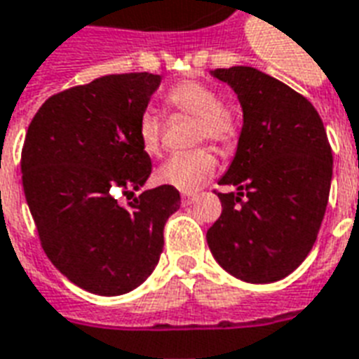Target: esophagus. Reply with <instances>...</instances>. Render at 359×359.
I'll list each match as a JSON object with an SVG mask.
<instances>
[{
    "instance_id": "1",
    "label": "esophagus",
    "mask_w": 359,
    "mask_h": 359,
    "mask_svg": "<svg viewBox=\"0 0 359 359\" xmlns=\"http://www.w3.org/2000/svg\"><path fill=\"white\" fill-rule=\"evenodd\" d=\"M194 200H196V196H194V194H190V192L182 194V203H184V205H190Z\"/></svg>"
}]
</instances>
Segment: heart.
<instances>
[{
    "mask_svg": "<svg viewBox=\"0 0 359 359\" xmlns=\"http://www.w3.org/2000/svg\"><path fill=\"white\" fill-rule=\"evenodd\" d=\"M167 104L196 118V137L217 144H228L236 137V119L222 106L219 93L200 81H182L167 93ZM140 148L148 156H156L161 146V127L156 114L144 112L137 126ZM217 158L211 150L198 148L192 152L175 154L156 172L159 184L177 188L180 192H196L215 172Z\"/></svg>",
    "mask_w": 359,
    "mask_h": 359,
    "instance_id": "1",
    "label": "heart"
}]
</instances>
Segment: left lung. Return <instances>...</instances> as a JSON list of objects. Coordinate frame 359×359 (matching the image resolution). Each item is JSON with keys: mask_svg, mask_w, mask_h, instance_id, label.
I'll use <instances>...</instances> for the list:
<instances>
[{"mask_svg": "<svg viewBox=\"0 0 359 359\" xmlns=\"http://www.w3.org/2000/svg\"><path fill=\"white\" fill-rule=\"evenodd\" d=\"M211 76L238 95L243 126L219 184L222 213L207 230L215 261L238 280L272 283L299 268L314 245L333 179L320 114L280 79L251 66Z\"/></svg>", "mask_w": 359, "mask_h": 359, "instance_id": "8db88e82", "label": "left lung"}]
</instances>
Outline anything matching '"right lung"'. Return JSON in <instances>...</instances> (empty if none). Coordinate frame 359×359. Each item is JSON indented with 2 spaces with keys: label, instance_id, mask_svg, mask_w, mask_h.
<instances>
[{
  "label": "right lung",
  "instance_id": "add662e5",
  "mask_svg": "<svg viewBox=\"0 0 359 359\" xmlns=\"http://www.w3.org/2000/svg\"><path fill=\"white\" fill-rule=\"evenodd\" d=\"M161 76L110 74L47 98L24 139L22 188L45 255L72 283L118 297L152 274L177 188L135 194L152 172L137 126Z\"/></svg>",
  "mask_w": 359,
  "mask_h": 359
}]
</instances>
